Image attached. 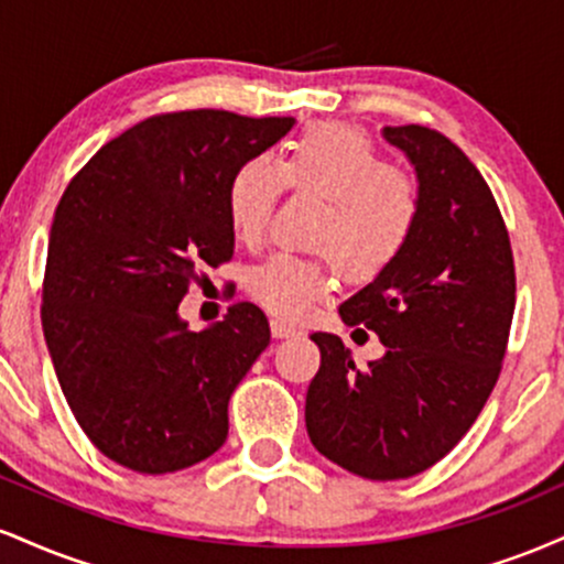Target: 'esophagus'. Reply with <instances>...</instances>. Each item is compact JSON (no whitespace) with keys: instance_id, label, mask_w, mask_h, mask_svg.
Masks as SVG:
<instances>
[{"instance_id":"34e87169","label":"esophagus","mask_w":564,"mask_h":564,"mask_svg":"<svg viewBox=\"0 0 564 564\" xmlns=\"http://www.w3.org/2000/svg\"><path fill=\"white\" fill-rule=\"evenodd\" d=\"M270 332H273L275 339H291V336H300L302 328L294 326V323H289V321L273 318L270 321Z\"/></svg>"}]
</instances>
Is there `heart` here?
<instances>
[{
	"instance_id": "b5f03b06",
	"label": "heart",
	"mask_w": 564,
	"mask_h": 564,
	"mask_svg": "<svg viewBox=\"0 0 564 564\" xmlns=\"http://www.w3.org/2000/svg\"><path fill=\"white\" fill-rule=\"evenodd\" d=\"M286 183L326 200L310 243L326 251L352 278L387 270L411 243L422 198L411 174L394 170L371 138L349 124L307 127L275 164L257 156L238 170L228 193V215L243 243L268 230ZM332 289V260L281 251L257 264L249 291L270 313L302 318Z\"/></svg>"
}]
</instances>
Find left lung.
<instances>
[{
  "label": "left lung",
  "instance_id": "8db88e82",
  "mask_svg": "<svg viewBox=\"0 0 564 564\" xmlns=\"http://www.w3.org/2000/svg\"><path fill=\"white\" fill-rule=\"evenodd\" d=\"M381 134L411 161L422 212L403 254L339 315L377 334L384 355L358 368L336 334L310 336L321 368L304 424L341 469L403 480L451 453L494 392L514 315V260L494 193L462 148L419 124Z\"/></svg>",
  "mask_w": 564,
  "mask_h": 564
}]
</instances>
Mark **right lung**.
Masks as SVG:
<instances>
[{"label": "right lung", "instance_id": "obj_1", "mask_svg": "<svg viewBox=\"0 0 564 564\" xmlns=\"http://www.w3.org/2000/svg\"><path fill=\"white\" fill-rule=\"evenodd\" d=\"M291 127V116L209 108L151 116L102 145L57 204L44 339L84 435L121 467L166 475L228 437L230 394L270 345V323L236 302L191 332L180 302L198 268L232 257V177Z\"/></svg>", "mask_w": 564, "mask_h": 564}]
</instances>
